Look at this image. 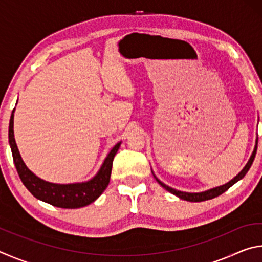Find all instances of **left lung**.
I'll list each match as a JSON object with an SVG mask.
<instances>
[{
	"label": "left lung",
	"instance_id": "left-lung-1",
	"mask_svg": "<svg viewBox=\"0 0 262 262\" xmlns=\"http://www.w3.org/2000/svg\"><path fill=\"white\" fill-rule=\"evenodd\" d=\"M256 148H258V137H256L255 140V145H254V149H253V152H252L250 159H248V162L246 163V165L244 166L243 170L239 172V173L234 177L233 179H231L229 181V183L222 185V186H217V187H214V188H210V189H207V190H203V192H199V193H189V192H181V190H178V189H174L170 187V186L165 185L164 183H162L161 180H159L156 176L152 174L155 177V179L157 180V183L162 186V187L165 188L167 192L172 193L173 195H176V196H178L179 199H183V200L185 201H189V202H201V201H206V200H210V199H214L216 196H219V195L223 194L225 190H228L230 187H231L232 185H234L237 183V181H239L241 179H243L244 177H245V174L247 173V171L250 170V167L252 165V163H253L254 161V157H255V154H256Z\"/></svg>",
	"mask_w": 262,
	"mask_h": 262
}]
</instances>
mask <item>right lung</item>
<instances>
[{
  "label": "right lung",
  "mask_w": 262,
  "mask_h": 262,
  "mask_svg": "<svg viewBox=\"0 0 262 262\" xmlns=\"http://www.w3.org/2000/svg\"><path fill=\"white\" fill-rule=\"evenodd\" d=\"M14 113L15 108L12 111L9 122V144L19 178L30 193L38 200L66 209H76L95 202L108 186L113 158L120 148L121 142H118L114 145L104 159L98 172L90 180L73 184L50 183L35 176L21 159L14 135Z\"/></svg>",
  "instance_id": "right-lung-1"
}]
</instances>
